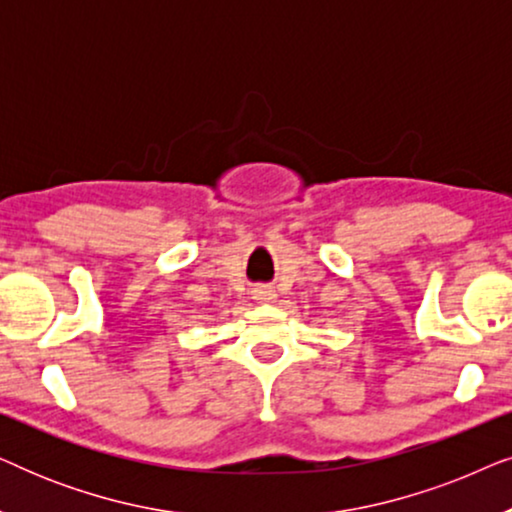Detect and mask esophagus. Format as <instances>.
Returning <instances> with one entry per match:
<instances>
[{"label":"esophagus","instance_id":"1","mask_svg":"<svg viewBox=\"0 0 512 512\" xmlns=\"http://www.w3.org/2000/svg\"><path fill=\"white\" fill-rule=\"evenodd\" d=\"M251 296H254V300H258V303H272V300L277 298V293L272 286H256V289L251 291Z\"/></svg>","mask_w":512,"mask_h":512}]
</instances>
